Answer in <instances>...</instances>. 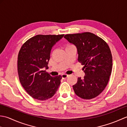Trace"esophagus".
I'll list each match as a JSON object with an SVG mask.
<instances>
[{
  "instance_id": "esophagus-1",
  "label": "esophagus",
  "mask_w": 127,
  "mask_h": 127,
  "mask_svg": "<svg viewBox=\"0 0 127 127\" xmlns=\"http://www.w3.org/2000/svg\"><path fill=\"white\" fill-rule=\"evenodd\" d=\"M62 78H63V79H66L67 77H68V75H66V74H62Z\"/></svg>"
}]
</instances>
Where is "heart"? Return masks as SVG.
<instances>
[{
  "instance_id": "b5f03b06",
  "label": "heart",
  "mask_w": 127,
  "mask_h": 127,
  "mask_svg": "<svg viewBox=\"0 0 127 127\" xmlns=\"http://www.w3.org/2000/svg\"><path fill=\"white\" fill-rule=\"evenodd\" d=\"M69 46H72V45H69Z\"/></svg>"
}]
</instances>
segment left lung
<instances>
[{"label": "left lung", "instance_id": "obj_1", "mask_svg": "<svg viewBox=\"0 0 127 127\" xmlns=\"http://www.w3.org/2000/svg\"><path fill=\"white\" fill-rule=\"evenodd\" d=\"M64 37L76 47L78 61L84 65L85 76L78 77L72 86L75 94L84 99L95 98L106 87L111 74L112 58L108 45L90 32L67 34Z\"/></svg>", "mask_w": 127, "mask_h": 127}]
</instances>
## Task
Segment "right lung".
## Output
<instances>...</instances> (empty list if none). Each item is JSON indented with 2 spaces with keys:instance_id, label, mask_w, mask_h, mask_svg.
I'll list each match as a JSON object with an SVG mask.
<instances>
[{
  "instance_id": "1",
  "label": "right lung",
  "mask_w": 127,
  "mask_h": 127,
  "mask_svg": "<svg viewBox=\"0 0 127 127\" xmlns=\"http://www.w3.org/2000/svg\"><path fill=\"white\" fill-rule=\"evenodd\" d=\"M64 35H37L27 40L18 56L17 68L20 82L33 98L45 100L53 96L61 84V75L51 76L48 68L52 47Z\"/></svg>"
}]
</instances>
